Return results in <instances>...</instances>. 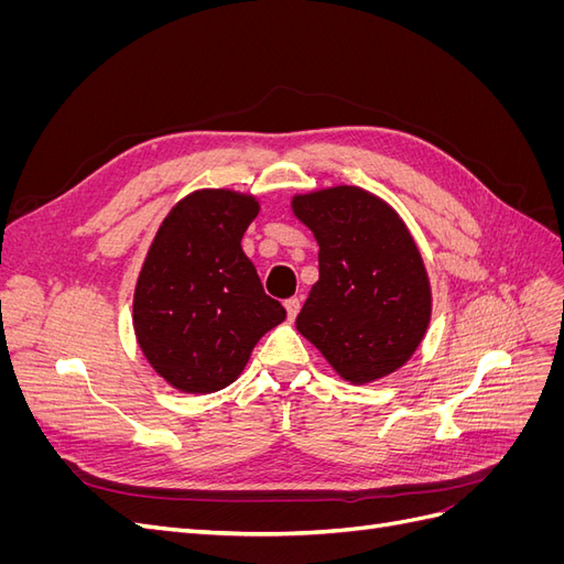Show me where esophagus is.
Here are the masks:
<instances>
[{"mask_svg": "<svg viewBox=\"0 0 564 564\" xmlns=\"http://www.w3.org/2000/svg\"><path fill=\"white\" fill-rule=\"evenodd\" d=\"M284 308H286V315H289V319H294L296 315H299V311H301V301L294 296V299H286L284 301Z\"/></svg>", "mask_w": 564, "mask_h": 564, "instance_id": "34e87169", "label": "esophagus"}]
</instances>
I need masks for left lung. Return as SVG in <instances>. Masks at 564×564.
<instances>
[{
    "label": "left lung",
    "mask_w": 564,
    "mask_h": 564,
    "mask_svg": "<svg viewBox=\"0 0 564 564\" xmlns=\"http://www.w3.org/2000/svg\"><path fill=\"white\" fill-rule=\"evenodd\" d=\"M292 209L319 245V280L296 329L340 379L388 377L431 322V282L414 237L395 209L355 185L296 195Z\"/></svg>",
    "instance_id": "obj_1"
}]
</instances>
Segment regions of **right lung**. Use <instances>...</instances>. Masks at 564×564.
Segmentation results:
<instances>
[{
    "instance_id": "1",
    "label": "right lung",
    "mask_w": 564,
    "mask_h": 564,
    "mask_svg": "<svg viewBox=\"0 0 564 564\" xmlns=\"http://www.w3.org/2000/svg\"><path fill=\"white\" fill-rule=\"evenodd\" d=\"M253 195L195 191L166 214L133 292V332L150 367L183 392H216L240 377L259 338L284 322L263 292L242 235Z\"/></svg>"
}]
</instances>
